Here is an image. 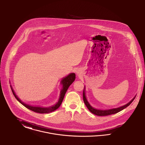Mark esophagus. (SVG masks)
Returning a JSON list of instances; mask_svg holds the SVG:
<instances>
[{"label": "esophagus", "mask_w": 145, "mask_h": 145, "mask_svg": "<svg viewBox=\"0 0 145 145\" xmlns=\"http://www.w3.org/2000/svg\"><path fill=\"white\" fill-rule=\"evenodd\" d=\"M76 73H77V74L78 76H79L80 74V71L79 70H77V71H76Z\"/></svg>", "instance_id": "obj_1"}]
</instances>
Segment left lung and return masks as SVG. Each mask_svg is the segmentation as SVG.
Wrapping results in <instances>:
<instances>
[{
	"label": "left lung",
	"instance_id": "obj_1",
	"mask_svg": "<svg viewBox=\"0 0 145 145\" xmlns=\"http://www.w3.org/2000/svg\"><path fill=\"white\" fill-rule=\"evenodd\" d=\"M83 100H84V104H86L87 108L89 109V111L91 112V113H93V114H94L96 115L101 116H107V115H112V114H114L118 113V112L123 110V109H124L125 108H126V107H127L129 105H130L131 104V103L135 99L136 96L130 102H129L127 104L123 105L122 106L116 108L111 109H108V110H99V109H95V108H93L90 105V104L88 103V100L87 99V98H86V93H85V88H84V90H83Z\"/></svg>",
	"mask_w": 145,
	"mask_h": 145
}]
</instances>
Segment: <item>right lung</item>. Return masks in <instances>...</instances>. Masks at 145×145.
I'll use <instances>...</instances> for the list:
<instances>
[{
  "instance_id": "right-lung-1",
  "label": "right lung",
  "mask_w": 145,
  "mask_h": 145,
  "mask_svg": "<svg viewBox=\"0 0 145 145\" xmlns=\"http://www.w3.org/2000/svg\"><path fill=\"white\" fill-rule=\"evenodd\" d=\"M75 79H76V74L74 73H70L69 75H68L66 77L62 78V80L61 82V83L62 85V89L60 92V96H59V100L55 105H54L52 106L48 107V108H43V107H40V106H31V105H28V104H26L24 103V102L22 101V100H20L17 97V95L15 94L14 90L12 89V87L10 86V87H11L12 92L14 97H15V98L18 100L24 106H25L26 108H27V109H30V110H31L33 112H35L41 113V114H46V113H49V112H54V111L56 110V109H57L60 106L62 101L63 100L64 97H65V94L67 91V89L68 88V87L70 86V85L74 81Z\"/></svg>"
}]
</instances>
